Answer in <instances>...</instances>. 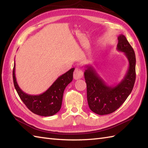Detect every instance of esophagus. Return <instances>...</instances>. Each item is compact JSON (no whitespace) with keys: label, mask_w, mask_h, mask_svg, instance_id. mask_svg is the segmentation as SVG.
<instances>
[{"label":"esophagus","mask_w":148,"mask_h":148,"mask_svg":"<svg viewBox=\"0 0 148 148\" xmlns=\"http://www.w3.org/2000/svg\"><path fill=\"white\" fill-rule=\"evenodd\" d=\"M83 73L81 69H79V68H76L74 70V74H73V76H74V79L75 80H77V79H80L81 78H82L83 77Z\"/></svg>","instance_id":"34e87169"}]
</instances>
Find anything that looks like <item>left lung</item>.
Masks as SVG:
<instances>
[{
	"instance_id": "obj_1",
	"label": "left lung",
	"mask_w": 148,
	"mask_h": 148,
	"mask_svg": "<svg viewBox=\"0 0 148 148\" xmlns=\"http://www.w3.org/2000/svg\"><path fill=\"white\" fill-rule=\"evenodd\" d=\"M117 51L124 52L128 59L129 68L124 78L115 86L106 84L92 66H86L84 78L87 99L90 110L99 115L116 111L131 94L136 80V56L133 49L124 35L117 37Z\"/></svg>"
}]
</instances>
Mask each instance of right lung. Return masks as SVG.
I'll use <instances>...</instances> for the list:
<instances>
[{"label": "right lung", "instance_id": "obj_1", "mask_svg": "<svg viewBox=\"0 0 148 148\" xmlns=\"http://www.w3.org/2000/svg\"><path fill=\"white\" fill-rule=\"evenodd\" d=\"M74 71V68H72L60 75L44 93L39 95H30L22 91L17 84L14 64L13 81L15 89L30 111L41 116H51L58 112L61 108L64 89L73 81Z\"/></svg>", "mask_w": 148, "mask_h": 148}]
</instances>
